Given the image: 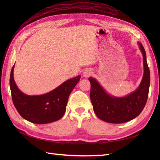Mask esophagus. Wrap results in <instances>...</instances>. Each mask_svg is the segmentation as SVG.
Instances as JSON below:
<instances>
[{
  "mask_svg": "<svg viewBox=\"0 0 160 160\" xmlns=\"http://www.w3.org/2000/svg\"><path fill=\"white\" fill-rule=\"evenodd\" d=\"M92 74H93V71L91 69H86L83 72V76L84 78H89L91 76H92Z\"/></svg>",
  "mask_w": 160,
  "mask_h": 160,
  "instance_id": "34e87169",
  "label": "esophagus"
}]
</instances>
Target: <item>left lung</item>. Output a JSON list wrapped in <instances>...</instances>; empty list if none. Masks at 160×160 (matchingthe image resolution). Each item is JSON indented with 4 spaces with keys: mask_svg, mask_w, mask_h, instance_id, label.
Segmentation results:
<instances>
[{
    "mask_svg": "<svg viewBox=\"0 0 160 160\" xmlns=\"http://www.w3.org/2000/svg\"><path fill=\"white\" fill-rule=\"evenodd\" d=\"M143 56L144 75L138 89L125 97L111 96L98 81L90 77V98L93 111L98 118L113 124L124 123L138 116L147 103L150 86V71L143 45L138 42Z\"/></svg>",
    "mask_w": 160,
    "mask_h": 160,
    "instance_id": "obj_1",
    "label": "left lung"
}]
</instances>
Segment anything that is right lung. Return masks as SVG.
I'll return each mask as SVG.
<instances>
[{
    "instance_id": "right-lung-1",
    "label": "right lung",
    "mask_w": 160,
    "mask_h": 160,
    "mask_svg": "<svg viewBox=\"0 0 160 160\" xmlns=\"http://www.w3.org/2000/svg\"><path fill=\"white\" fill-rule=\"evenodd\" d=\"M13 66L9 84L13 105L24 119L32 123L44 124L57 121L65 113L68 98L79 82L80 76L68 80L50 92L28 96L20 91L13 79Z\"/></svg>"
}]
</instances>
